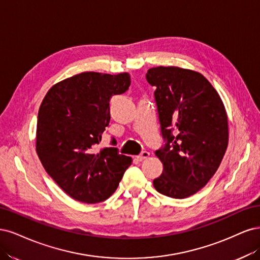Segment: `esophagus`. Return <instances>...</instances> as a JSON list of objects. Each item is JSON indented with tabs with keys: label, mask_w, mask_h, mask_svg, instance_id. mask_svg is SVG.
Instances as JSON below:
<instances>
[{
	"label": "esophagus",
	"mask_w": 260,
	"mask_h": 260,
	"mask_svg": "<svg viewBox=\"0 0 260 260\" xmlns=\"http://www.w3.org/2000/svg\"><path fill=\"white\" fill-rule=\"evenodd\" d=\"M149 155H150V153H149L148 151H142V152H141L139 155H137L136 157H137L138 161H144L145 158L149 157Z\"/></svg>",
	"instance_id": "obj_1"
}]
</instances>
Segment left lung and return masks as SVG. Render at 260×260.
Instances as JSON below:
<instances>
[{"mask_svg":"<svg viewBox=\"0 0 260 260\" xmlns=\"http://www.w3.org/2000/svg\"><path fill=\"white\" fill-rule=\"evenodd\" d=\"M164 146L155 151L163 164L153 186L161 194L185 199L202 189L221 163L228 146L223 104L202 74L178 67L149 69Z\"/></svg>","mask_w":260,"mask_h":260,"instance_id":"left-lung-1","label":"left lung"}]
</instances>
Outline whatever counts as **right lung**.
<instances>
[{"instance_id": "obj_1", "label": "right lung", "mask_w": 260, "mask_h": 260, "mask_svg": "<svg viewBox=\"0 0 260 260\" xmlns=\"http://www.w3.org/2000/svg\"><path fill=\"white\" fill-rule=\"evenodd\" d=\"M129 85L128 73L83 72L57 83L41 104L37 153L47 174L74 200L93 204L110 198L132 164L116 148L97 150L110 122L112 96Z\"/></svg>"}]
</instances>
